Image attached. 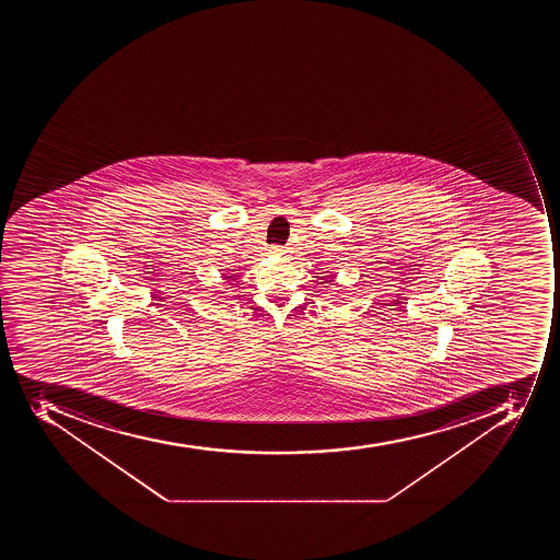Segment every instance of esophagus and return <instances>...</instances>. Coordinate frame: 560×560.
Segmentation results:
<instances>
[{
	"label": "esophagus",
	"mask_w": 560,
	"mask_h": 560,
	"mask_svg": "<svg viewBox=\"0 0 560 560\" xmlns=\"http://www.w3.org/2000/svg\"><path fill=\"white\" fill-rule=\"evenodd\" d=\"M269 254H273V256H283L285 254V250H283V247H275L269 248Z\"/></svg>",
	"instance_id": "1"
}]
</instances>
